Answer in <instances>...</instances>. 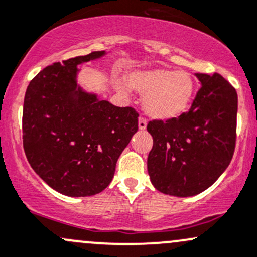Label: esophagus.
Listing matches in <instances>:
<instances>
[{
    "mask_svg": "<svg viewBox=\"0 0 257 257\" xmlns=\"http://www.w3.org/2000/svg\"><path fill=\"white\" fill-rule=\"evenodd\" d=\"M147 120L144 119V118H139V120H138V126H139L140 131H144L145 128H147Z\"/></svg>",
    "mask_w": 257,
    "mask_h": 257,
    "instance_id": "obj_1",
    "label": "esophagus"
}]
</instances>
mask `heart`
<instances>
[{
	"mask_svg": "<svg viewBox=\"0 0 257 257\" xmlns=\"http://www.w3.org/2000/svg\"><path fill=\"white\" fill-rule=\"evenodd\" d=\"M117 90L123 91L125 83L115 80ZM128 85L143 93V108L154 119H176L185 114L192 104L196 82L187 71L151 69L133 71L128 75Z\"/></svg>",
	"mask_w": 257,
	"mask_h": 257,
	"instance_id": "1",
	"label": "heart"
}]
</instances>
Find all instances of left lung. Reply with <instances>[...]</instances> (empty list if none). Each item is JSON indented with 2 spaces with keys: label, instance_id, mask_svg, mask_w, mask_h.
I'll return each mask as SVG.
<instances>
[{
  "label": "left lung",
  "instance_id": "obj_1",
  "mask_svg": "<svg viewBox=\"0 0 257 257\" xmlns=\"http://www.w3.org/2000/svg\"><path fill=\"white\" fill-rule=\"evenodd\" d=\"M202 87L176 119L151 120L148 172L158 191L175 197L203 192L225 171L236 140L237 94L219 74H196Z\"/></svg>",
  "mask_w": 257,
  "mask_h": 257
}]
</instances>
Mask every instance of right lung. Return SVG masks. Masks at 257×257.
<instances>
[{
    "label": "right lung",
    "mask_w": 257,
    "mask_h": 257,
    "mask_svg": "<svg viewBox=\"0 0 257 257\" xmlns=\"http://www.w3.org/2000/svg\"><path fill=\"white\" fill-rule=\"evenodd\" d=\"M104 55V50L93 51L47 66L24 96L22 129L28 163L65 196L102 192L138 131L134 108L113 106L77 83V65Z\"/></svg>",
    "instance_id": "right-lung-1"
}]
</instances>
